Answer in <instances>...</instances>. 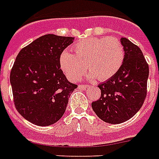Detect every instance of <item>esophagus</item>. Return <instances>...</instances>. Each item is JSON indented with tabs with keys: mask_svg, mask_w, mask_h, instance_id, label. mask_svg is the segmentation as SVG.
Wrapping results in <instances>:
<instances>
[{
	"mask_svg": "<svg viewBox=\"0 0 159 159\" xmlns=\"http://www.w3.org/2000/svg\"><path fill=\"white\" fill-rule=\"evenodd\" d=\"M88 87H89V85H82V84L78 85V88H79V89L86 90L87 88H88Z\"/></svg>",
	"mask_w": 159,
	"mask_h": 159,
	"instance_id": "obj_1",
	"label": "esophagus"
}]
</instances>
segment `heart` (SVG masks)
<instances>
[{
    "label": "heart",
    "instance_id": "1",
    "mask_svg": "<svg viewBox=\"0 0 159 159\" xmlns=\"http://www.w3.org/2000/svg\"><path fill=\"white\" fill-rule=\"evenodd\" d=\"M74 53L64 50L59 57L61 69L70 81L77 82L88 71L98 81L113 77L120 68L125 48L116 37L87 38L72 47Z\"/></svg>",
    "mask_w": 159,
    "mask_h": 159
}]
</instances>
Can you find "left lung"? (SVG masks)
Masks as SVG:
<instances>
[{"label":"left lung","instance_id":"left-lung-1","mask_svg":"<svg viewBox=\"0 0 159 159\" xmlns=\"http://www.w3.org/2000/svg\"><path fill=\"white\" fill-rule=\"evenodd\" d=\"M125 58L119 71L98 86L102 94L92 103L95 113L109 124H120L132 118L143 106L147 96L148 62L138 46L121 38Z\"/></svg>","mask_w":159,"mask_h":159}]
</instances>
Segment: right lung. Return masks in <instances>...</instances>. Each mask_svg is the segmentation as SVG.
Returning a JSON list of instances; mask_svg holds the SVG:
<instances>
[{
    "mask_svg": "<svg viewBox=\"0 0 159 159\" xmlns=\"http://www.w3.org/2000/svg\"><path fill=\"white\" fill-rule=\"evenodd\" d=\"M72 37L45 34L20 51L11 71L14 104L24 118L48 126L63 116L68 98L77 85L60 68L59 57Z\"/></svg>",
    "mask_w": 159,
    "mask_h": 159,
    "instance_id": "add662e5",
    "label": "right lung"
}]
</instances>
